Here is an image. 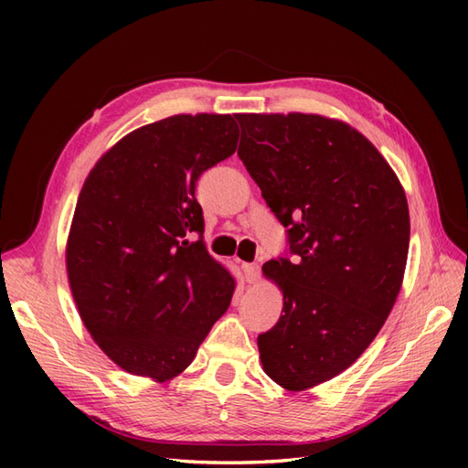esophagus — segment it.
<instances>
[{
  "mask_svg": "<svg viewBox=\"0 0 468 468\" xmlns=\"http://www.w3.org/2000/svg\"><path fill=\"white\" fill-rule=\"evenodd\" d=\"M243 260H245V257H243Z\"/></svg>",
  "mask_w": 468,
  "mask_h": 468,
  "instance_id": "34e87169",
  "label": "esophagus"
}]
</instances>
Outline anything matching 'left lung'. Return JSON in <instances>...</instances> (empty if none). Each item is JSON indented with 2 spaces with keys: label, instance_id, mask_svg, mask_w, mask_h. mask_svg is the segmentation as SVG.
Listing matches in <instances>:
<instances>
[{
  "label": "left lung",
  "instance_id": "obj_1",
  "mask_svg": "<svg viewBox=\"0 0 468 468\" xmlns=\"http://www.w3.org/2000/svg\"><path fill=\"white\" fill-rule=\"evenodd\" d=\"M178 114L126 134L88 175L66 245L69 290L96 346L124 372L168 382L195 360L235 292L208 255L195 185L239 128Z\"/></svg>",
  "mask_w": 468,
  "mask_h": 468
}]
</instances>
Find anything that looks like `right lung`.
I'll return each mask as SVG.
<instances>
[{
  "label": "right lung",
  "instance_id": "add662e5",
  "mask_svg": "<svg viewBox=\"0 0 468 468\" xmlns=\"http://www.w3.org/2000/svg\"><path fill=\"white\" fill-rule=\"evenodd\" d=\"M243 165L287 227L283 310L257 337L263 372L302 392L350 367L400 293L410 215L399 176L352 126L275 114Z\"/></svg>",
  "mask_w": 468,
  "mask_h": 468
}]
</instances>
